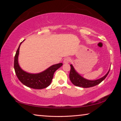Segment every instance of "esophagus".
Masks as SVG:
<instances>
[{
	"label": "esophagus",
	"mask_w": 121,
	"mask_h": 121,
	"mask_svg": "<svg viewBox=\"0 0 121 121\" xmlns=\"http://www.w3.org/2000/svg\"><path fill=\"white\" fill-rule=\"evenodd\" d=\"M71 60V59L70 58H68V57H67V58H65L64 59V60H63V62L65 63H68L69 62H70Z\"/></svg>",
	"instance_id": "obj_1"
}]
</instances>
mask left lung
I'll return each mask as SVG.
<instances>
[{
	"label": "left lung",
	"mask_w": 121,
	"mask_h": 121,
	"mask_svg": "<svg viewBox=\"0 0 121 121\" xmlns=\"http://www.w3.org/2000/svg\"><path fill=\"white\" fill-rule=\"evenodd\" d=\"M70 67L71 68L70 73H69V78H70L71 83L75 86H77L84 88L93 87L94 86L99 84L106 78V77H107L110 71L109 69L108 73L104 77L97 79V80H88V79L84 78H83L82 76L79 75L75 70L72 65H70Z\"/></svg>",
	"instance_id": "obj_1"
}]
</instances>
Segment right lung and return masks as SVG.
<instances>
[{"label": "right lung", "mask_w": 121, "mask_h": 121, "mask_svg": "<svg viewBox=\"0 0 121 121\" xmlns=\"http://www.w3.org/2000/svg\"><path fill=\"white\" fill-rule=\"evenodd\" d=\"M23 42L20 43L14 56V70L18 79L23 84L32 89H43L47 87L51 84L55 71L63 64L60 63L52 65L45 70L38 73H30L23 70L18 62L20 47Z\"/></svg>", "instance_id": "right-lung-1"}]
</instances>
